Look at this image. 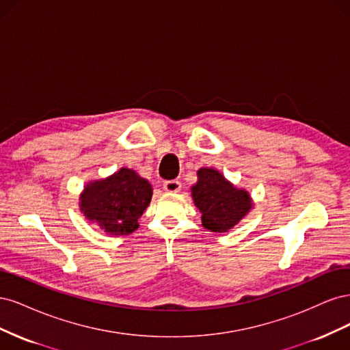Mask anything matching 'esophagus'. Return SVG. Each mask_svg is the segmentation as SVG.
I'll use <instances>...</instances> for the list:
<instances>
[{
  "label": "esophagus",
  "mask_w": 350,
  "mask_h": 350,
  "mask_svg": "<svg viewBox=\"0 0 350 350\" xmlns=\"http://www.w3.org/2000/svg\"><path fill=\"white\" fill-rule=\"evenodd\" d=\"M163 189L167 193H178L181 189V183L178 179H171V181H165L163 183Z\"/></svg>",
  "instance_id": "esophagus-1"
}]
</instances>
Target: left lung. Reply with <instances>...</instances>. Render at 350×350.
I'll use <instances>...</instances> for the list:
<instances>
[{
	"label": "left lung",
	"instance_id": "left-lung-1",
	"mask_svg": "<svg viewBox=\"0 0 350 350\" xmlns=\"http://www.w3.org/2000/svg\"><path fill=\"white\" fill-rule=\"evenodd\" d=\"M197 175L198 183L191 193L201 213V224L211 232L234 228L251 208L248 193L228 183L216 169L201 167Z\"/></svg>",
	"mask_w": 350,
	"mask_h": 350
}]
</instances>
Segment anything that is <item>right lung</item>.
<instances>
[{
    "label": "right lung",
    "instance_id": "obj_1",
    "mask_svg": "<svg viewBox=\"0 0 350 350\" xmlns=\"http://www.w3.org/2000/svg\"><path fill=\"white\" fill-rule=\"evenodd\" d=\"M153 194L147 179L122 167L112 176L90 183L81 194L80 207L89 220L111 235H129L139 228L137 220Z\"/></svg>",
    "mask_w": 350,
    "mask_h": 350
}]
</instances>
